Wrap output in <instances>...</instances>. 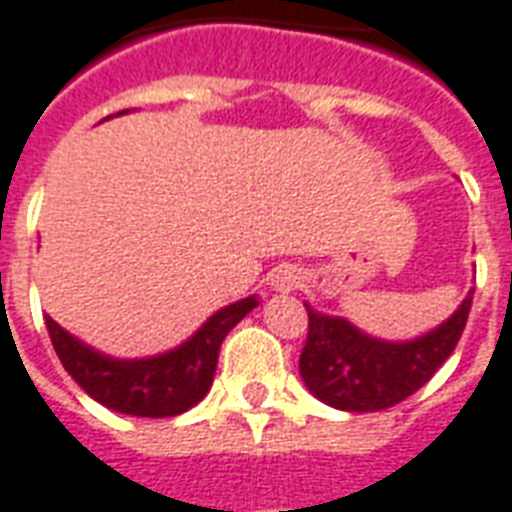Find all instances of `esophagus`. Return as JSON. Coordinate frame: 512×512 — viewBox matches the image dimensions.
<instances>
[{
	"label": "esophagus",
	"instance_id": "1",
	"mask_svg": "<svg viewBox=\"0 0 512 512\" xmlns=\"http://www.w3.org/2000/svg\"><path fill=\"white\" fill-rule=\"evenodd\" d=\"M295 284H298V276H295L290 268H282V271L273 273V287H276V290L287 292V290H292Z\"/></svg>",
	"mask_w": 512,
	"mask_h": 512
}]
</instances>
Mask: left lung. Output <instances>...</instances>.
<instances>
[{"mask_svg": "<svg viewBox=\"0 0 512 512\" xmlns=\"http://www.w3.org/2000/svg\"><path fill=\"white\" fill-rule=\"evenodd\" d=\"M473 308V290L448 322L411 343L368 338L346 319L308 311L300 376L311 395L338 411L368 413L403 403L451 357Z\"/></svg>", "mask_w": 512, "mask_h": 512, "instance_id": "1", "label": "left lung"}]
</instances>
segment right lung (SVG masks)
Listing matches in <instances>:
<instances>
[{
	"label": "right lung",
	"instance_id": "1",
	"mask_svg": "<svg viewBox=\"0 0 512 512\" xmlns=\"http://www.w3.org/2000/svg\"><path fill=\"white\" fill-rule=\"evenodd\" d=\"M257 306V298H244L217 311L198 333L179 349L152 360H109L99 351L61 330L45 317L50 341L66 373L85 392L117 413L169 419L201 403L214 381L217 357L225 335Z\"/></svg>",
	"mask_w": 512,
	"mask_h": 512
}]
</instances>
